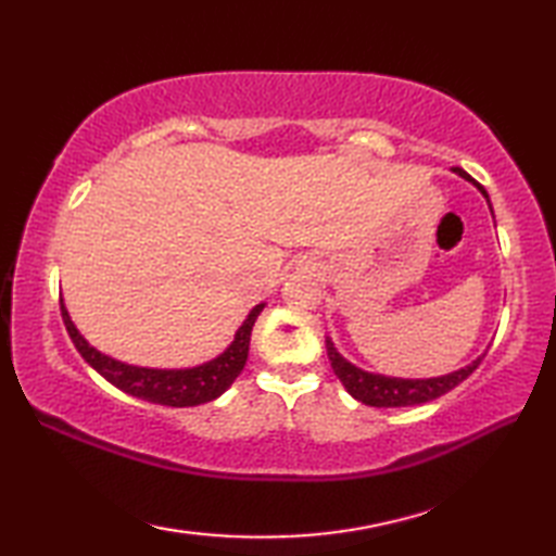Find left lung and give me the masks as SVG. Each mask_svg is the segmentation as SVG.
I'll use <instances>...</instances> for the list:
<instances>
[{
	"label": "left lung",
	"mask_w": 556,
	"mask_h": 556,
	"mask_svg": "<svg viewBox=\"0 0 556 556\" xmlns=\"http://www.w3.org/2000/svg\"><path fill=\"white\" fill-rule=\"evenodd\" d=\"M454 172L458 176H464L466 181L478 186V191L488 198V191L473 179V176L466 174L460 167H454ZM490 210H492V205H490ZM327 356H329V363H332L334 375L339 377V382L346 387V392L353 399H358L361 404L375 406V408H401V406L428 404V401L440 399L442 394L452 392V389L464 382L482 361V356H480L478 361L466 365V368L442 375V377H430V380H404V377H384V375L365 372V370L356 368V365H351L334 349L332 339H327Z\"/></svg>",
	"instance_id": "8db88e82"
}]
</instances>
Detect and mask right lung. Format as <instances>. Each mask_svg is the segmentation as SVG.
<instances>
[{
	"instance_id": "add662e5",
	"label": "right lung",
	"mask_w": 556,
	"mask_h": 556,
	"mask_svg": "<svg viewBox=\"0 0 556 556\" xmlns=\"http://www.w3.org/2000/svg\"><path fill=\"white\" fill-rule=\"evenodd\" d=\"M265 303L255 305V308L248 313L243 325L236 332L229 349L217 356L215 361L198 365V368H186V370H155V368H138V365H128L122 361H114L104 356L98 349H92L86 339L80 337L76 325L71 323V317L62 303V317L66 325V332L74 341V346L90 368H96L104 380L112 382L122 392L138 396L150 404L160 406H200L207 404V401L217 399L219 394L227 392L236 377L241 375L243 365L248 361V346H251V332L257 320V315L263 313Z\"/></svg>"
}]
</instances>
